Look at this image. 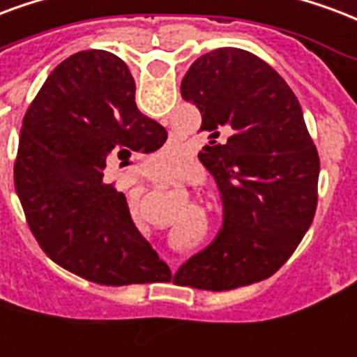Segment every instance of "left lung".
Returning <instances> with one entry per match:
<instances>
[{"mask_svg":"<svg viewBox=\"0 0 357 357\" xmlns=\"http://www.w3.org/2000/svg\"><path fill=\"white\" fill-rule=\"evenodd\" d=\"M181 96L200 109V130L232 134L199 153L221 192L223 223L176 282L223 291L268 278L295 252L318 204L319 158L299 100L265 60L234 47L197 58Z\"/></svg>","mask_w":357,"mask_h":357,"instance_id":"obj_1","label":"left lung"}]
</instances>
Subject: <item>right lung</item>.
Instances as JSON below:
<instances>
[{
	"mask_svg": "<svg viewBox=\"0 0 357 357\" xmlns=\"http://www.w3.org/2000/svg\"><path fill=\"white\" fill-rule=\"evenodd\" d=\"M128 66L81 51L54 68L24 115L15 187L30 231L66 271L100 286L172 276L132 221L126 197L104 183L113 153H153L168 134L136 105Z\"/></svg>",
	"mask_w": 357,
	"mask_h": 357,
	"instance_id": "obj_1",
	"label": "right lung"
}]
</instances>
